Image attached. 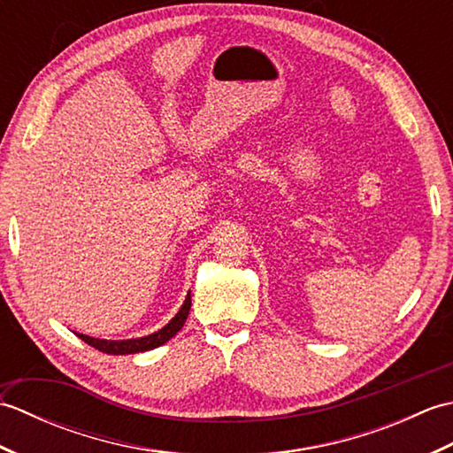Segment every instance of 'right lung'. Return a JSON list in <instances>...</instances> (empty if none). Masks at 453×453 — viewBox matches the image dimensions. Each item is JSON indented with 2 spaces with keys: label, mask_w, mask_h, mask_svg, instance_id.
Segmentation results:
<instances>
[{
  "label": "right lung",
  "mask_w": 453,
  "mask_h": 453,
  "mask_svg": "<svg viewBox=\"0 0 453 453\" xmlns=\"http://www.w3.org/2000/svg\"><path fill=\"white\" fill-rule=\"evenodd\" d=\"M190 292L187 296L185 303L180 305V310L177 311V315L173 317V319L165 325L161 326L159 331L151 333L148 336H140V339H127V341H107V339H95V336L89 334H83V333H75L80 336L81 341H85L88 344H91L93 349H97L104 354H138V352H146V350H153L157 349V346L165 344L169 339H173L180 329L182 325H185L188 311H190Z\"/></svg>",
  "instance_id": "right-lung-1"
}]
</instances>
